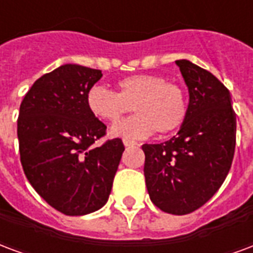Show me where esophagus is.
I'll return each mask as SVG.
<instances>
[{
	"instance_id": "1",
	"label": "esophagus",
	"mask_w": 253,
	"mask_h": 253,
	"mask_svg": "<svg viewBox=\"0 0 253 253\" xmlns=\"http://www.w3.org/2000/svg\"><path fill=\"white\" fill-rule=\"evenodd\" d=\"M123 145L127 147V146H136L138 143H136L135 141H131V139H126V138H125V139H123Z\"/></svg>"
}]
</instances>
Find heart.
Here are the masks:
<instances>
[{"instance_id": "b5f03b06", "label": "heart", "mask_w": 253, "mask_h": 253, "mask_svg": "<svg viewBox=\"0 0 253 253\" xmlns=\"http://www.w3.org/2000/svg\"><path fill=\"white\" fill-rule=\"evenodd\" d=\"M118 92L93 85L87 92V107L100 121L115 123L132 107L135 117L112 126L111 135L145 138L157 131L170 134L178 130L188 114V102L178 84L169 83L161 75L139 74L117 83Z\"/></svg>"}]
</instances>
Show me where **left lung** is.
<instances>
[{
    "mask_svg": "<svg viewBox=\"0 0 253 253\" xmlns=\"http://www.w3.org/2000/svg\"><path fill=\"white\" fill-rule=\"evenodd\" d=\"M189 91L188 114L177 135L143 145L146 188L155 207L188 214L213 197L231 169L236 114L231 93L214 75L189 60H177Z\"/></svg>",
    "mask_w": 253,
    "mask_h": 253,
    "instance_id": "1",
    "label": "left lung"
}]
</instances>
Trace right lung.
Instances as JSON below:
<instances>
[{
  "label": "right lung",
  "instance_id": "obj_1",
  "mask_svg": "<svg viewBox=\"0 0 253 253\" xmlns=\"http://www.w3.org/2000/svg\"><path fill=\"white\" fill-rule=\"evenodd\" d=\"M100 69L64 64L37 79L17 121L22 169L37 193L67 216H84L107 203L125 146L115 138L100 147L106 125L87 107Z\"/></svg>",
  "mask_w": 253,
  "mask_h": 253
}]
</instances>
